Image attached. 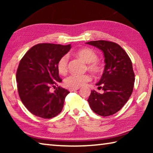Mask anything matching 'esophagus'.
I'll return each instance as SVG.
<instances>
[{
    "instance_id": "esophagus-1",
    "label": "esophagus",
    "mask_w": 153,
    "mask_h": 153,
    "mask_svg": "<svg viewBox=\"0 0 153 153\" xmlns=\"http://www.w3.org/2000/svg\"><path fill=\"white\" fill-rule=\"evenodd\" d=\"M79 90V88H69V90L70 92H74V91H76V90Z\"/></svg>"
}]
</instances>
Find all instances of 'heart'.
I'll list each match as a JSON object with an SVG mask.
<instances>
[{"mask_svg": "<svg viewBox=\"0 0 153 153\" xmlns=\"http://www.w3.org/2000/svg\"><path fill=\"white\" fill-rule=\"evenodd\" d=\"M76 55L85 63H88V69L94 74L99 73L101 70V65L97 61V55L92 49L83 48L76 52ZM57 70L61 74H65L68 69V56L63 55L58 61ZM91 76L88 74H72L65 79L64 84L70 88H77L84 86L88 82L91 80Z\"/></svg>", "mask_w": 153, "mask_h": 153, "instance_id": "heart-1", "label": "heart"}]
</instances>
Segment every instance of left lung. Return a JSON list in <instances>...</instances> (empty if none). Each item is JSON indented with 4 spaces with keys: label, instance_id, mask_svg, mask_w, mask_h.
Here are the masks:
<instances>
[{
    "label": "left lung",
    "instance_id": "obj_1",
    "mask_svg": "<svg viewBox=\"0 0 153 153\" xmlns=\"http://www.w3.org/2000/svg\"><path fill=\"white\" fill-rule=\"evenodd\" d=\"M86 44L99 48L105 57V69L100 81L96 84L100 94L92 90L88 99L91 109L107 117L122 108L132 93L134 73L132 63L126 51L115 42L107 40L90 41Z\"/></svg>",
    "mask_w": 153,
    "mask_h": 153
}]
</instances>
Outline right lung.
Returning <instances> with one entry per match:
<instances>
[{
    "label": "right lung",
    "mask_w": 153,
    "mask_h": 153,
    "mask_svg": "<svg viewBox=\"0 0 153 153\" xmlns=\"http://www.w3.org/2000/svg\"><path fill=\"white\" fill-rule=\"evenodd\" d=\"M71 48V45L38 44L20 61L16 74L18 93L23 104L33 115L51 119L61 112L69 92L58 86L52 93L50 88L62 82L56 65Z\"/></svg>",
    "instance_id": "add662e5"
}]
</instances>
